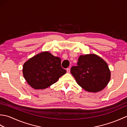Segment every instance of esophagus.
Wrapping results in <instances>:
<instances>
[{"label": "esophagus", "instance_id": "1", "mask_svg": "<svg viewBox=\"0 0 127 127\" xmlns=\"http://www.w3.org/2000/svg\"><path fill=\"white\" fill-rule=\"evenodd\" d=\"M66 72H68V73H70V68H67L66 69Z\"/></svg>", "mask_w": 127, "mask_h": 127}]
</instances>
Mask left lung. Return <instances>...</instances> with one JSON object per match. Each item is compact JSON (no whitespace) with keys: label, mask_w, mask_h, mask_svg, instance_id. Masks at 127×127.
<instances>
[{"label":"left lung","mask_w":127,"mask_h":127,"mask_svg":"<svg viewBox=\"0 0 127 127\" xmlns=\"http://www.w3.org/2000/svg\"><path fill=\"white\" fill-rule=\"evenodd\" d=\"M71 73L80 87L92 93L102 91L111 78L106 62L95 54L81 55L77 65L71 68Z\"/></svg>","instance_id":"1"}]
</instances>
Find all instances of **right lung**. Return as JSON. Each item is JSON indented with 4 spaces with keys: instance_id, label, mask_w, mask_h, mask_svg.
Returning <instances> with one entry per match:
<instances>
[{
    "instance_id": "obj_1",
    "label": "right lung",
    "mask_w": 127,
    "mask_h": 127,
    "mask_svg": "<svg viewBox=\"0 0 127 127\" xmlns=\"http://www.w3.org/2000/svg\"><path fill=\"white\" fill-rule=\"evenodd\" d=\"M22 72L31 87L35 90H44L56 83L66 70L62 68L60 58L44 51L26 61Z\"/></svg>"
}]
</instances>
